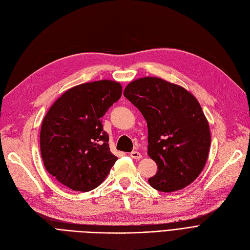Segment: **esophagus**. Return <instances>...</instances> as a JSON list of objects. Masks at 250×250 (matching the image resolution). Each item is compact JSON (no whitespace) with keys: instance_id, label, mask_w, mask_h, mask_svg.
<instances>
[{"instance_id":"34e87169","label":"esophagus","mask_w":250,"mask_h":250,"mask_svg":"<svg viewBox=\"0 0 250 250\" xmlns=\"http://www.w3.org/2000/svg\"><path fill=\"white\" fill-rule=\"evenodd\" d=\"M130 157H131L132 159H134V160H140V159H142V154H141L139 151L134 150V151H131V152H130Z\"/></svg>"}]
</instances>
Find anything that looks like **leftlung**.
Here are the masks:
<instances>
[{"mask_svg": "<svg viewBox=\"0 0 250 250\" xmlns=\"http://www.w3.org/2000/svg\"><path fill=\"white\" fill-rule=\"evenodd\" d=\"M124 97L143 114L148 128V156L158 171L148 182L171 192L198 178L206 164L210 131L199 102L183 87L159 78L129 83Z\"/></svg>", "mask_w": 250, "mask_h": 250, "instance_id": "obj_1", "label": "left lung"}]
</instances>
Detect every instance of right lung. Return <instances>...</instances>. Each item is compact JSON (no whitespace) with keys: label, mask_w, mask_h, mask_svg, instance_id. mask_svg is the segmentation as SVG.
Returning <instances> with one entry per match:
<instances>
[{"label":"right lung","mask_w":250,"mask_h":250,"mask_svg":"<svg viewBox=\"0 0 250 250\" xmlns=\"http://www.w3.org/2000/svg\"><path fill=\"white\" fill-rule=\"evenodd\" d=\"M122 96L109 80L81 84L63 93L45 116L40 146L46 170L76 191L98 187L118 158L111 153L102 118Z\"/></svg>","instance_id":"obj_1"}]
</instances>
